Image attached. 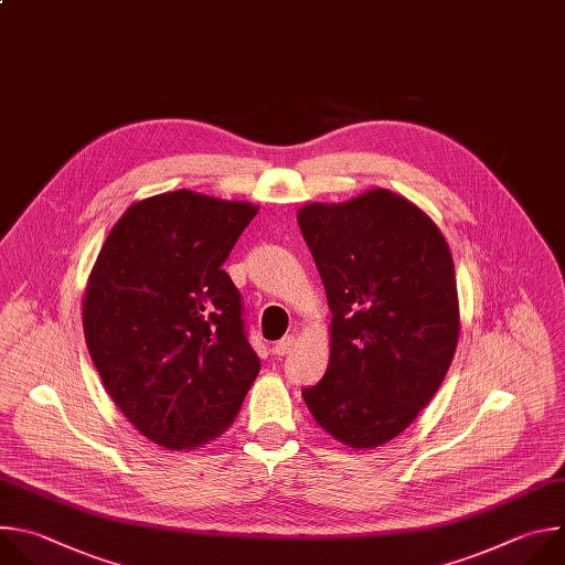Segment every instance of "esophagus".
Wrapping results in <instances>:
<instances>
[{
	"label": "esophagus",
	"instance_id": "1",
	"mask_svg": "<svg viewBox=\"0 0 565 565\" xmlns=\"http://www.w3.org/2000/svg\"><path fill=\"white\" fill-rule=\"evenodd\" d=\"M294 345H296L294 335H285V338H280V341L274 345V354H276V356H287V354L294 350Z\"/></svg>",
	"mask_w": 565,
	"mask_h": 565
}]
</instances>
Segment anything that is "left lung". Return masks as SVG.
<instances>
[{"label": "left lung", "instance_id": "8db88e82", "mask_svg": "<svg viewBox=\"0 0 565 565\" xmlns=\"http://www.w3.org/2000/svg\"><path fill=\"white\" fill-rule=\"evenodd\" d=\"M298 224L331 309L329 365L302 398L335 440L376 447L418 416L455 359L452 254L436 224L387 189L307 204Z\"/></svg>", "mask_w": 565, "mask_h": 565}]
</instances>
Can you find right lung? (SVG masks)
I'll return each mask as SVG.
<instances>
[{
    "mask_svg": "<svg viewBox=\"0 0 565 565\" xmlns=\"http://www.w3.org/2000/svg\"><path fill=\"white\" fill-rule=\"evenodd\" d=\"M258 213L186 189L131 204L99 249L84 335L99 379L140 434L195 449L227 429L260 359L222 269Z\"/></svg>",
    "mask_w": 565,
    "mask_h": 565,
    "instance_id": "right-lung-1",
    "label": "right lung"
}]
</instances>
